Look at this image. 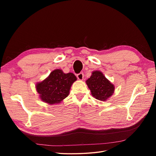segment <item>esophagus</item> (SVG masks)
I'll list each match as a JSON object with an SVG mask.
<instances>
[{"label": "esophagus", "mask_w": 156, "mask_h": 156, "mask_svg": "<svg viewBox=\"0 0 156 156\" xmlns=\"http://www.w3.org/2000/svg\"><path fill=\"white\" fill-rule=\"evenodd\" d=\"M77 77L79 80H81V81H82V80H83V79H84V74L83 73H80L77 75Z\"/></svg>", "instance_id": "1"}]
</instances>
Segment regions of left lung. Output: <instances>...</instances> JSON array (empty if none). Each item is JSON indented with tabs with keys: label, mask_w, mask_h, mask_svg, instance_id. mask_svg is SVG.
Returning a JSON list of instances; mask_svg holds the SVG:
<instances>
[{
	"label": "left lung",
	"mask_w": 156,
	"mask_h": 156,
	"mask_svg": "<svg viewBox=\"0 0 156 156\" xmlns=\"http://www.w3.org/2000/svg\"><path fill=\"white\" fill-rule=\"evenodd\" d=\"M86 83L92 96L100 101H106L115 92V86L100 71H94Z\"/></svg>",
	"instance_id": "left-lung-1"
}]
</instances>
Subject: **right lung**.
I'll list each match as a JSON object with an SVG mask.
<instances>
[{
  "mask_svg": "<svg viewBox=\"0 0 156 156\" xmlns=\"http://www.w3.org/2000/svg\"><path fill=\"white\" fill-rule=\"evenodd\" d=\"M77 77L72 73H64L56 69L43 81L37 83L36 89L42 101L49 105L58 104L68 97L71 87Z\"/></svg>",
  "mask_w": 156,
  "mask_h": 156,
  "instance_id": "right-lung-1",
  "label": "right lung"
}]
</instances>
